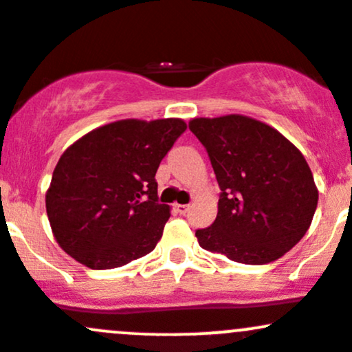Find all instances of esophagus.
<instances>
[{
	"label": "esophagus",
	"mask_w": 352,
	"mask_h": 352,
	"mask_svg": "<svg viewBox=\"0 0 352 352\" xmlns=\"http://www.w3.org/2000/svg\"><path fill=\"white\" fill-rule=\"evenodd\" d=\"M175 209H177V212H179V214H186V212L189 211V206H187V204H175Z\"/></svg>",
	"instance_id": "obj_1"
}]
</instances>
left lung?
I'll use <instances>...</instances> for the list:
<instances>
[{"mask_svg": "<svg viewBox=\"0 0 352 352\" xmlns=\"http://www.w3.org/2000/svg\"><path fill=\"white\" fill-rule=\"evenodd\" d=\"M189 129L221 190L214 223L196 232L199 245L242 264L278 261L303 239L317 209L305 156L274 127L239 113L199 117Z\"/></svg>", "mask_w": 352, "mask_h": 352, "instance_id": "obj_1", "label": "left lung"}]
</instances>
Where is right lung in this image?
<instances>
[{"mask_svg":"<svg viewBox=\"0 0 352 352\" xmlns=\"http://www.w3.org/2000/svg\"><path fill=\"white\" fill-rule=\"evenodd\" d=\"M182 119H124L85 134L61 155L45 209L59 247L90 269H113L150 254L170 208L155 175Z\"/></svg>","mask_w":352,"mask_h":352,"instance_id":"add662e5","label":"right lung"}]
</instances>
